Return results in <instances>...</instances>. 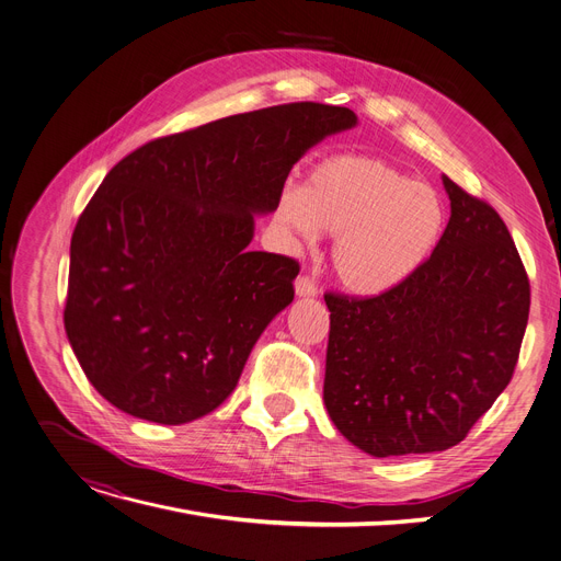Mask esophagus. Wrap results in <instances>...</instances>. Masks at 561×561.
Masks as SVG:
<instances>
[{
  "mask_svg": "<svg viewBox=\"0 0 561 561\" xmlns=\"http://www.w3.org/2000/svg\"><path fill=\"white\" fill-rule=\"evenodd\" d=\"M296 294H298L300 298H311V296L319 294V286H316L313 277L300 275V277L296 279Z\"/></svg>",
  "mask_w": 561,
  "mask_h": 561,
  "instance_id": "1",
  "label": "esophagus"
}]
</instances>
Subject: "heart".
<instances>
[{
  "instance_id": "b5f03b06",
  "label": "heart",
  "mask_w": 561,
  "mask_h": 561,
  "mask_svg": "<svg viewBox=\"0 0 561 561\" xmlns=\"http://www.w3.org/2000/svg\"><path fill=\"white\" fill-rule=\"evenodd\" d=\"M277 222L311 240L316 227L334 233L332 271L357 296H380L405 282L431 256L447 222L437 192L397 167L359 153H334L316 164L305 190L286 187Z\"/></svg>"
}]
</instances>
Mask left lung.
I'll use <instances>...</instances> for the list:
<instances>
[{
  "instance_id": "8db88e82",
  "label": "left lung",
  "mask_w": 561,
  "mask_h": 561,
  "mask_svg": "<svg viewBox=\"0 0 561 561\" xmlns=\"http://www.w3.org/2000/svg\"><path fill=\"white\" fill-rule=\"evenodd\" d=\"M451 217L397 288L325 294L323 401L371 456L445 451L504 392L529 316V279L497 210L443 176Z\"/></svg>"
}]
</instances>
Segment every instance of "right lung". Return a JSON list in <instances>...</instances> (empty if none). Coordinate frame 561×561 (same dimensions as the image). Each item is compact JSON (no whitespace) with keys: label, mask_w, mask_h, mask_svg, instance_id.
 I'll return each instance as SVG.
<instances>
[{"label":"right lung","mask_w":561,"mask_h":561,"mask_svg":"<svg viewBox=\"0 0 561 561\" xmlns=\"http://www.w3.org/2000/svg\"><path fill=\"white\" fill-rule=\"evenodd\" d=\"M348 107L288 103L158 137L116 162L70 240L66 334L114 408L185 424L238 385L256 339L296 296L300 263L250 252L307 149Z\"/></svg>","instance_id":"1"}]
</instances>
